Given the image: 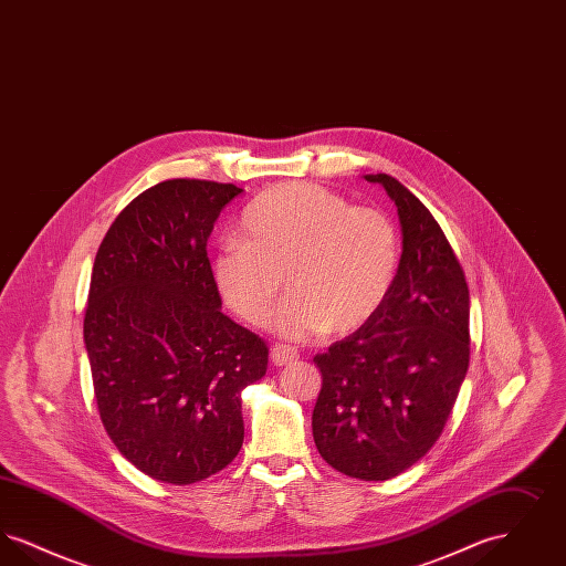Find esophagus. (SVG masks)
<instances>
[{
    "mask_svg": "<svg viewBox=\"0 0 566 566\" xmlns=\"http://www.w3.org/2000/svg\"><path fill=\"white\" fill-rule=\"evenodd\" d=\"M296 356H298L296 348L286 346V344H275V346L271 348V363H273L275 367H282V365L293 363Z\"/></svg>",
    "mask_w": 566,
    "mask_h": 566,
    "instance_id": "obj_1",
    "label": "esophagus"
}]
</instances>
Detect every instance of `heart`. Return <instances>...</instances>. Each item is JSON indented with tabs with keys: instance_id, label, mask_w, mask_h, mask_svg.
I'll list each match as a JSON object with an SVG mask.
<instances>
[{
	"instance_id": "1",
	"label": "heart",
	"mask_w": 566,
	"mask_h": 566,
	"mask_svg": "<svg viewBox=\"0 0 566 566\" xmlns=\"http://www.w3.org/2000/svg\"><path fill=\"white\" fill-rule=\"evenodd\" d=\"M401 268L395 222L333 190L289 182L261 192L243 212L240 240L222 243L214 280L227 305L252 326L270 323L286 282L293 293L273 326L291 339L367 323Z\"/></svg>"
}]
</instances>
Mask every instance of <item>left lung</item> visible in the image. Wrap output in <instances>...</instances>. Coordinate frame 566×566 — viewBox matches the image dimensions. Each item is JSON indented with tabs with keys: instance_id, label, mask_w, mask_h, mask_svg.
<instances>
[{
	"instance_id": "left-lung-1",
	"label": "left lung",
	"mask_w": 566,
	"mask_h": 566,
	"mask_svg": "<svg viewBox=\"0 0 566 566\" xmlns=\"http://www.w3.org/2000/svg\"><path fill=\"white\" fill-rule=\"evenodd\" d=\"M397 203L403 254L376 314L314 363L323 388L312 413L321 457L339 473L384 482L441 437L469 369V286L427 206L388 176H365Z\"/></svg>"
}]
</instances>
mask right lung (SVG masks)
Listing matches in <instances>:
<instances>
[{"instance_id": "add662e5", "label": "right lung", "mask_w": 566, "mask_h": 566, "mask_svg": "<svg viewBox=\"0 0 566 566\" xmlns=\"http://www.w3.org/2000/svg\"><path fill=\"white\" fill-rule=\"evenodd\" d=\"M235 185L174 178L139 192L99 243L84 344L116 450L165 484L201 482L238 457L242 390L270 346L220 307L208 238Z\"/></svg>"}]
</instances>
